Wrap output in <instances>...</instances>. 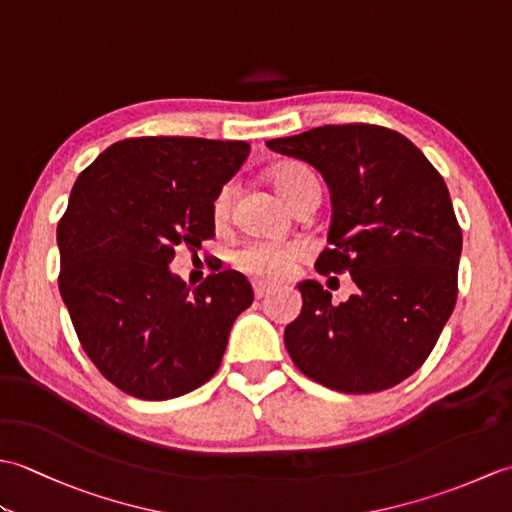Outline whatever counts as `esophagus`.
Returning a JSON list of instances; mask_svg holds the SVG:
<instances>
[{"label": "esophagus", "instance_id": "1", "mask_svg": "<svg viewBox=\"0 0 512 512\" xmlns=\"http://www.w3.org/2000/svg\"><path fill=\"white\" fill-rule=\"evenodd\" d=\"M270 292H273V288L262 284V281H255V284H253V295H255V299H264L266 295H270Z\"/></svg>", "mask_w": 512, "mask_h": 512}]
</instances>
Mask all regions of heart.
Listing matches in <instances>:
<instances>
[{
    "label": "heart",
    "instance_id": "obj_1",
    "mask_svg": "<svg viewBox=\"0 0 512 512\" xmlns=\"http://www.w3.org/2000/svg\"><path fill=\"white\" fill-rule=\"evenodd\" d=\"M273 184L290 206H295L310 191H319V180L314 173L303 165H286L273 173ZM233 204V187L224 184L217 191L211 215L213 222L220 226L228 220ZM306 255V248L299 242H248L235 250L233 264L242 273L262 279V281H281L295 273L299 259Z\"/></svg>",
    "mask_w": 512,
    "mask_h": 512
}]
</instances>
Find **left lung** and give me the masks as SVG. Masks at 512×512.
<instances>
[{
    "instance_id": "8db88e82",
    "label": "left lung",
    "mask_w": 512,
    "mask_h": 512,
    "mask_svg": "<svg viewBox=\"0 0 512 512\" xmlns=\"http://www.w3.org/2000/svg\"><path fill=\"white\" fill-rule=\"evenodd\" d=\"M308 162L332 193L330 248L314 268L350 273L356 295L334 306L303 281L284 341L303 374L343 394H374L427 361L458 299L462 228L438 169L394 129L323 125L266 143Z\"/></svg>"
}]
</instances>
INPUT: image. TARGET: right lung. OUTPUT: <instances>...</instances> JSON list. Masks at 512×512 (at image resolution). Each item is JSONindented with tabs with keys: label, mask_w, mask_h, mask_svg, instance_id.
I'll use <instances>...</instances> for the list:
<instances>
[{
	"label": "right lung",
	"mask_w": 512,
	"mask_h": 512,
	"mask_svg": "<svg viewBox=\"0 0 512 512\" xmlns=\"http://www.w3.org/2000/svg\"><path fill=\"white\" fill-rule=\"evenodd\" d=\"M248 151L244 140L125 138L74 182L57 226L59 290L85 354L129 396L169 400L204 385L253 303L235 270L193 290L169 270L178 246L215 235L213 200Z\"/></svg>",
	"instance_id": "right-lung-1"
}]
</instances>
